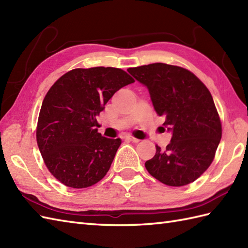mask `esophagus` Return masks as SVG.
<instances>
[{"instance_id": "obj_1", "label": "esophagus", "mask_w": 248, "mask_h": 248, "mask_svg": "<svg viewBox=\"0 0 248 248\" xmlns=\"http://www.w3.org/2000/svg\"><path fill=\"white\" fill-rule=\"evenodd\" d=\"M124 139V140H128V141H133V143H139V141H140V140L135 139V138H133V136H131V135H125Z\"/></svg>"}]
</instances>
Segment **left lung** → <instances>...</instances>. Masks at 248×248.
<instances>
[{"label": "left lung", "mask_w": 248, "mask_h": 248, "mask_svg": "<svg viewBox=\"0 0 248 248\" xmlns=\"http://www.w3.org/2000/svg\"><path fill=\"white\" fill-rule=\"evenodd\" d=\"M147 87L157 115L171 132V140L146 161V170L160 182L183 186L208 170L222 139V124L209 89L184 68L155 62L129 68Z\"/></svg>", "instance_id": "1"}]
</instances>
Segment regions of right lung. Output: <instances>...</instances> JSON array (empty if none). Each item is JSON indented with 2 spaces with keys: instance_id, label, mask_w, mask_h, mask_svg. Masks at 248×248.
<instances>
[{
  "instance_id": "obj_1",
  "label": "right lung",
  "mask_w": 248,
  "mask_h": 248,
  "mask_svg": "<svg viewBox=\"0 0 248 248\" xmlns=\"http://www.w3.org/2000/svg\"><path fill=\"white\" fill-rule=\"evenodd\" d=\"M133 82L119 68H78L49 89L40 108L36 139L45 164L57 180L83 188L107 175L121 140L98 133L96 117L116 92Z\"/></svg>"
}]
</instances>
